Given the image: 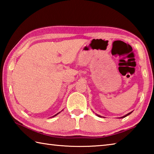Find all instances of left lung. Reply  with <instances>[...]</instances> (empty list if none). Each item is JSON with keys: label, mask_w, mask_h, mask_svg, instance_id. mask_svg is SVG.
<instances>
[{"label": "left lung", "mask_w": 154, "mask_h": 154, "mask_svg": "<svg viewBox=\"0 0 154 154\" xmlns=\"http://www.w3.org/2000/svg\"><path fill=\"white\" fill-rule=\"evenodd\" d=\"M132 112H130V113H128V114H126V115H125L124 116H123V117H122V118H125V117H126L127 116H128V115H130V113H131ZM97 116H98V117H100V116H98V115H97Z\"/></svg>", "instance_id": "8db88e82"}]
</instances>
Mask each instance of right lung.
<instances>
[{"label":"right lung","instance_id":"right-lung-1","mask_svg":"<svg viewBox=\"0 0 154 154\" xmlns=\"http://www.w3.org/2000/svg\"><path fill=\"white\" fill-rule=\"evenodd\" d=\"M58 113H60V112H59V113H57V114H56V115H55V116H52V117H54V116H57V115H58Z\"/></svg>","mask_w":154,"mask_h":154}]
</instances>
